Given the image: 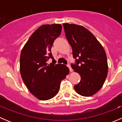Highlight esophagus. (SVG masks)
<instances>
[{"instance_id": "1", "label": "esophagus", "mask_w": 122, "mask_h": 122, "mask_svg": "<svg viewBox=\"0 0 122 122\" xmlns=\"http://www.w3.org/2000/svg\"><path fill=\"white\" fill-rule=\"evenodd\" d=\"M67 67H68V68H69V70H70V72H72V69L71 67V66H70V64H68V65H67Z\"/></svg>"}]
</instances>
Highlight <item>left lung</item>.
I'll use <instances>...</instances> for the list:
<instances>
[{"label":"left lung","mask_w":122,"mask_h":122,"mask_svg":"<svg viewBox=\"0 0 122 122\" xmlns=\"http://www.w3.org/2000/svg\"><path fill=\"white\" fill-rule=\"evenodd\" d=\"M66 38L72 50L76 64L71 67L80 75L81 81L74 86L80 95L89 97L104 84L108 72L105 51L95 36L83 26L63 23Z\"/></svg>","instance_id":"1"}]
</instances>
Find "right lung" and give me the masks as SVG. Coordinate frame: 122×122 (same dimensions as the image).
<instances>
[{
	"instance_id": "right-lung-1",
	"label": "right lung",
	"mask_w": 122,
	"mask_h": 122,
	"mask_svg": "<svg viewBox=\"0 0 122 122\" xmlns=\"http://www.w3.org/2000/svg\"><path fill=\"white\" fill-rule=\"evenodd\" d=\"M61 29L60 24L41 26L29 38L20 54V71L23 82L29 92L41 100L56 96L61 81L69 73L66 65L56 64L51 52ZM50 58L53 61L48 65Z\"/></svg>"
}]
</instances>
